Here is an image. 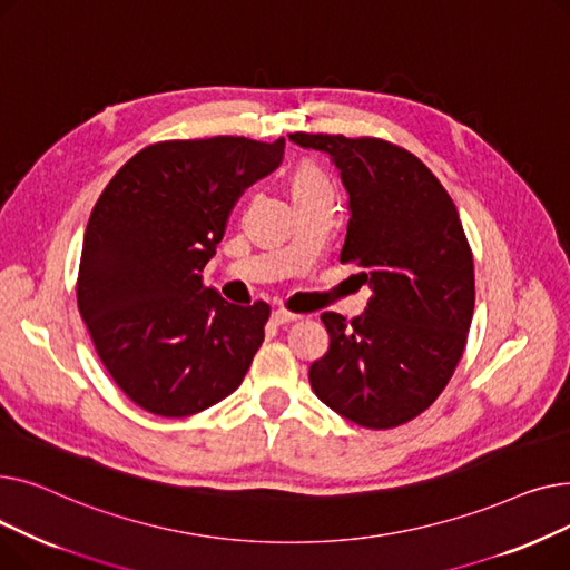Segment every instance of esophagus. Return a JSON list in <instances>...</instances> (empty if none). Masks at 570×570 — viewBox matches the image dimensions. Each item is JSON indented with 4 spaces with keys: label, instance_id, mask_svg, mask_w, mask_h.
I'll return each mask as SVG.
<instances>
[{
    "label": "esophagus",
    "instance_id": "esophagus-1",
    "mask_svg": "<svg viewBox=\"0 0 570 570\" xmlns=\"http://www.w3.org/2000/svg\"><path fill=\"white\" fill-rule=\"evenodd\" d=\"M301 318H303V314L288 312V309H284V307H279V309H275V312H273V321H275L277 325H284V323H293V321H301Z\"/></svg>",
    "mask_w": 570,
    "mask_h": 570
}]
</instances>
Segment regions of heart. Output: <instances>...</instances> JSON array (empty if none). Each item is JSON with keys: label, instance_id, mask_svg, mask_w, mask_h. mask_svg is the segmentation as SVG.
Returning <instances> with one entry per match:
<instances>
[{"label": "heart", "instance_id": "heart-1", "mask_svg": "<svg viewBox=\"0 0 570 570\" xmlns=\"http://www.w3.org/2000/svg\"><path fill=\"white\" fill-rule=\"evenodd\" d=\"M314 191H333V187L316 164L303 161L293 173V196L295 194H314Z\"/></svg>", "mask_w": 570, "mask_h": 570}]
</instances>
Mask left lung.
<instances>
[{"label":"left lung","instance_id":"8db88e82","mask_svg":"<svg viewBox=\"0 0 570 570\" xmlns=\"http://www.w3.org/2000/svg\"><path fill=\"white\" fill-rule=\"evenodd\" d=\"M335 161L348 194L342 263L372 297L351 323L321 314L331 348L312 363L316 397L346 421L391 430L441 395L466 346L473 316V256L458 207L434 173L381 138L291 134Z\"/></svg>","mask_w":570,"mask_h":570}]
</instances>
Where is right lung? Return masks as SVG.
<instances>
[{
	"label": "right lung",
	"instance_id": "1",
	"mask_svg": "<svg viewBox=\"0 0 570 570\" xmlns=\"http://www.w3.org/2000/svg\"><path fill=\"white\" fill-rule=\"evenodd\" d=\"M284 138L164 140L134 155L89 215L78 309L104 367L134 404L185 417L243 383L269 316L203 284L233 205L284 159Z\"/></svg>",
	"mask_w": 570,
	"mask_h": 570
}]
</instances>
